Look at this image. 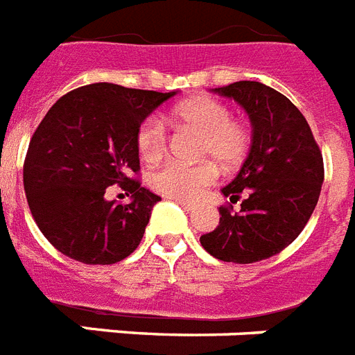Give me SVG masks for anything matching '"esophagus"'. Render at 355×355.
Here are the masks:
<instances>
[{
	"label": "esophagus",
	"mask_w": 355,
	"mask_h": 355,
	"mask_svg": "<svg viewBox=\"0 0 355 355\" xmlns=\"http://www.w3.org/2000/svg\"><path fill=\"white\" fill-rule=\"evenodd\" d=\"M175 201H178L185 211H194L196 209V203H191V201H183V200H175Z\"/></svg>",
	"instance_id": "esophagus-1"
}]
</instances>
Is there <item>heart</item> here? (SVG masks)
I'll return each instance as SVG.
<instances>
[{
	"mask_svg": "<svg viewBox=\"0 0 355 355\" xmlns=\"http://www.w3.org/2000/svg\"><path fill=\"white\" fill-rule=\"evenodd\" d=\"M175 124L200 133L198 157H207L223 170L236 168L251 150V128L243 121L232 119L231 107L218 98L200 97L175 106L168 113ZM168 135L157 117H148L137 130V150L144 161H157L166 152ZM218 178V170L210 161L198 164L168 163L155 170L150 185L155 192L170 200H198L207 187Z\"/></svg>",
	"mask_w": 355,
	"mask_h": 355,
	"instance_id": "obj_1",
	"label": "heart"
}]
</instances>
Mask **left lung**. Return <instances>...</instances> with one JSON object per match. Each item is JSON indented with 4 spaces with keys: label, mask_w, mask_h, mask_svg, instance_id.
Instances as JSON below:
<instances>
[{
    "label": "left lung",
    "mask_w": 355,
    "mask_h": 355,
    "mask_svg": "<svg viewBox=\"0 0 355 355\" xmlns=\"http://www.w3.org/2000/svg\"><path fill=\"white\" fill-rule=\"evenodd\" d=\"M216 93L249 113L253 143L238 175L222 192L220 225L200 238L207 253L232 263H253L280 253L299 236L315 209L324 163L310 124L282 93L260 82L240 80Z\"/></svg>",
    "instance_id": "1"
}]
</instances>
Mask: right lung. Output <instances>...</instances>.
I'll return each instance as SVG.
<instances>
[{"mask_svg": "<svg viewBox=\"0 0 355 355\" xmlns=\"http://www.w3.org/2000/svg\"><path fill=\"white\" fill-rule=\"evenodd\" d=\"M175 92L89 84L65 93L33 133L24 187L38 229L62 254L89 266L137 249L159 196L141 187L137 130ZM119 184L130 204L105 200Z\"/></svg>", "mask_w": 355, "mask_h": 355, "instance_id": "add662e5", "label": "right lung"}]
</instances>
